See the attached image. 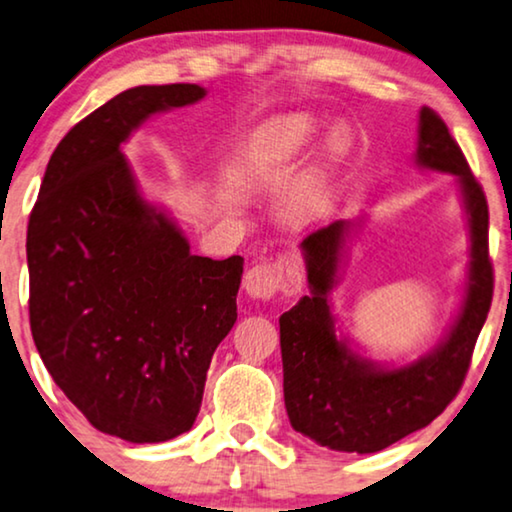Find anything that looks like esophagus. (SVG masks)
<instances>
[{
    "label": "esophagus",
    "instance_id": "obj_1",
    "mask_svg": "<svg viewBox=\"0 0 512 512\" xmlns=\"http://www.w3.org/2000/svg\"><path fill=\"white\" fill-rule=\"evenodd\" d=\"M243 288L252 299L269 302L276 295H295L299 290V271L285 257L255 264L243 278Z\"/></svg>",
    "mask_w": 512,
    "mask_h": 512
}]
</instances>
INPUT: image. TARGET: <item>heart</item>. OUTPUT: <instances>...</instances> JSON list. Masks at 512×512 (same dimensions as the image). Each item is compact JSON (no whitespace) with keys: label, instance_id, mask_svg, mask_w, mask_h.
I'll return each instance as SVG.
<instances>
[{"label":"heart","instance_id":"obj_1","mask_svg":"<svg viewBox=\"0 0 512 512\" xmlns=\"http://www.w3.org/2000/svg\"><path fill=\"white\" fill-rule=\"evenodd\" d=\"M320 121L309 114H283L271 119L255 138V161L262 166H276V163L292 161L304 152L318 135ZM351 147V128L346 124L332 126L325 133L323 154L318 166L306 177L299 192L290 201V215L295 222H311L323 213L327 194H330L332 170Z\"/></svg>","mask_w":512,"mask_h":512}]
</instances>
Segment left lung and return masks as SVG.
<instances>
[{"mask_svg":"<svg viewBox=\"0 0 512 512\" xmlns=\"http://www.w3.org/2000/svg\"><path fill=\"white\" fill-rule=\"evenodd\" d=\"M417 163L452 173L459 182L470 227L466 299L438 349L398 370H381L337 337L327 306L351 224L332 222L304 238L311 295H304L278 320L283 393L292 428L320 447L372 454L431 424L459 393L492 306L487 196L447 124L431 107L419 112Z\"/></svg>","mask_w":512,"mask_h":512,"instance_id":"obj_1","label":"left lung"}]
</instances>
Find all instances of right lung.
Here are the masks:
<instances>
[{
	"label": "right lung",
	"mask_w": 512,
	"mask_h": 512,
	"mask_svg": "<svg viewBox=\"0 0 512 512\" xmlns=\"http://www.w3.org/2000/svg\"><path fill=\"white\" fill-rule=\"evenodd\" d=\"M203 95L135 86L81 119L51 154L27 224L39 356L91 426L128 442L192 428L210 358L236 323L243 257L192 255L121 154L142 121Z\"/></svg>",
	"instance_id": "1"
}]
</instances>
